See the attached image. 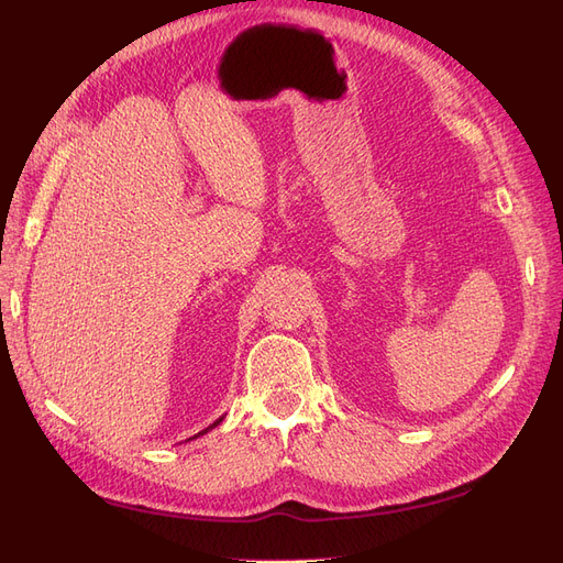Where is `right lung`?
<instances>
[{
	"instance_id": "right-lung-1",
	"label": "right lung",
	"mask_w": 563,
	"mask_h": 563,
	"mask_svg": "<svg viewBox=\"0 0 563 563\" xmlns=\"http://www.w3.org/2000/svg\"><path fill=\"white\" fill-rule=\"evenodd\" d=\"M220 420H223V418H220ZM220 420H216V422H213V424H209V428H207V430H203V432H199V434H207V432H209V430H213V428H216V424H218V422H220ZM199 434H195V437H199ZM195 437H192V439H195Z\"/></svg>"
}]
</instances>
